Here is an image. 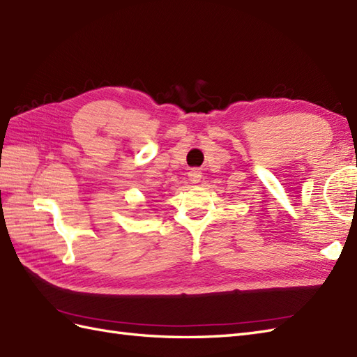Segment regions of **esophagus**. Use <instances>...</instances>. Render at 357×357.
I'll return each mask as SVG.
<instances>
[{"label":"esophagus","instance_id":"esophagus-1","mask_svg":"<svg viewBox=\"0 0 357 357\" xmlns=\"http://www.w3.org/2000/svg\"><path fill=\"white\" fill-rule=\"evenodd\" d=\"M188 176H189L190 183H198V181L202 180V171H199V169H190L188 172Z\"/></svg>","mask_w":357,"mask_h":357}]
</instances>
